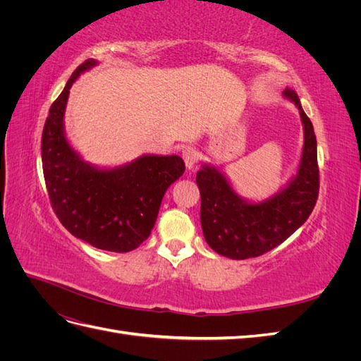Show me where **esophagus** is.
Returning <instances> with one entry per match:
<instances>
[{
    "mask_svg": "<svg viewBox=\"0 0 361 361\" xmlns=\"http://www.w3.org/2000/svg\"><path fill=\"white\" fill-rule=\"evenodd\" d=\"M182 158H183V161H185V166H187V169L191 170V169L195 167V164L199 162L200 155H199V152L195 150V149L187 147V149H185V150L182 152Z\"/></svg>",
    "mask_w": 361,
    "mask_h": 361,
    "instance_id": "34e87169",
    "label": "esophagus"
}]
</instances>
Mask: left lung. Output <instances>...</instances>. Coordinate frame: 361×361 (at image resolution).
<instances>
[{
    "mask_svg": "<svg viewBox=\"0 0 361 361\" xmlns=\"http://www.w3.org/2000/svg\"><path fill=\"white\" fill-rule=\"evenodd\" d=\"M285 96L298 106L304 125L300 169L288 188L269 200L248 203L239 197L215 167L203 166L195 178L202 197L203 235L218 255L238 260L262 256L302 226L318 200L319 167L313 125L297 93L286 89Z\"/></svg>",
    "mask_w": 361,
    "mask_h": 361,
    "instance_id": "1",
    "label": "left lung"
}]
</instances>
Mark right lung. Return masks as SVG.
<instances>
[{"label":"right lung","instance_id":"add662e5","mask_svg":"<svg viewBox=\"0 0 361 361\" xmlns=\"http://www.w3.org/2000/svg\"><path fill=\"white\" fill-rule=\"evenodd\" d=\"M85 60L49 108L42 134V166L49 202L68 231L96 248L126 253L149 238L164 194L183 171L178 155H145L123 167L85 164L64 137L63 116L72 84L94 66Z\"/></svg>","mask_w":361,"mask_h":361}]
</instances>
